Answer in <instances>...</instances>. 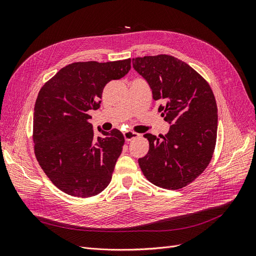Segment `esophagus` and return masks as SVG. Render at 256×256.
Listing matches in <instances>:
<instances>
[{
    "label": "esophagus",
    "instance_id": "esophagus-1",
    "mask_svg": "<svg viewBox=\"0 0 256 256\" xmlns=\"http://www.w3.org/2000/svg\"><path fill=\"white\" fill-rule=\"evenodd\" d=\"M124 136L126 141H132V139H135V138L139 137V136H140V134H138V132H136L128 130V132H124Z\"/></svg>",
    "mask_w": 256,
    "mask_h": 256
}]
</instances>
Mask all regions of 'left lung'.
<instances>
[{"label":"left lung","instance_id":"left-lung-1","mask_svg":"<svg viewBox=\"0 0 256 256\" xmlns=\"http://www.w3.org/2000/svg\"><path fill=\"white\" fill-rule=\"evenodd\" d=\"M132 67L152 90L160 116L170 126L165 136L145 134L147 154L138 160L144 176L156 186L178 190L208 166L217 140L218 109L206 80L186 62L169 55L132 59Z\"/></svg>","mask_w":256,"mask_h":256}]
</instances>
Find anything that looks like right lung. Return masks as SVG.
I'll list each match as a JSON object with an SVG mask.
<instances>
[{"label":"right lung","mask_w":256,"mask_h":256,"mask_svg":"<svg viewBox=\"0 0 256 256\" xmlns=\"http://www.w3.org/2000/svg\"><path fill=\"white\" fill-rule=\"evenodd\" d=\"M130 70V59L66 65L40 89L34 106V152L50 180L64 193L96 196L112 178L124 137L114 128L94 136L90 110H98L104 86Z\"/></svg>","instance_id":"1"}]
</instances>
